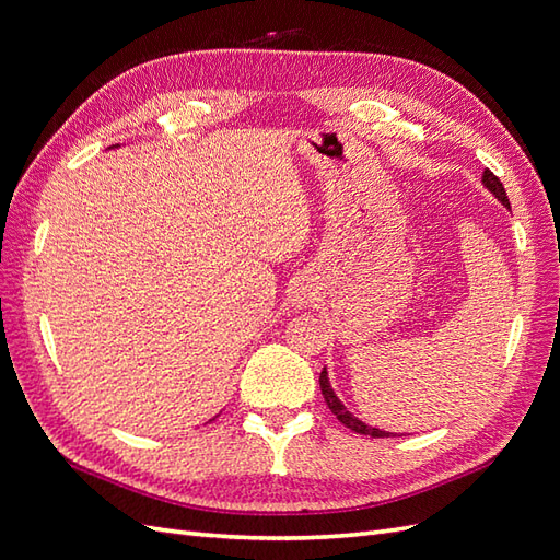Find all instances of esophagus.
<instances>
[{"mask_svg":"<svg viewBox=\"0 0 560 560\" xmlns=\"http://www.w3.org/2000/svg\"><path fill=\"white\" fill-rule=\"evenodd\" d=\"M315 284H313V280H308V278H301L296 284H294V290H292V303L296 308H306L308 303H313V299H315Z\"/></svg>","mask_w":560,"mask_h":560,"instance_id":"34e87169","label":"esophagus"}]
</instances>
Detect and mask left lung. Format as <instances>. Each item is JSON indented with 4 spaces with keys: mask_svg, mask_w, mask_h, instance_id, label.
I'll list each match as a JSON object with an SVG mask.
<instances>
[{
    "mask_svg": "<svg viewBox=\"0 0 560 560\" xmlns=\"http://www.w3.org/2000/svg\"><path fill=\"white\" fill-rule=\"evenodd\" d=\"M481 182H483L486 189L502 202L504 208H510V198H506L504 186H502V182H500L493 173H490V171H483ZM319 387H322V395H325V401H327V406L331 409V413H334L338 420H341L346 428H350L352 432H358V434H369V436H395L393 432H385V430H378V428H371V425H366V422H362L360 418H354V416L346 409L343 401L338 399V397H336V393L331 389L327 369H322V374H319Z\"/></svg>",
    "mask_w": 560,
    "mask_h": 560,
    "instance_id": "8db88e82",
    "label": "left lung"
}]
</instances>
